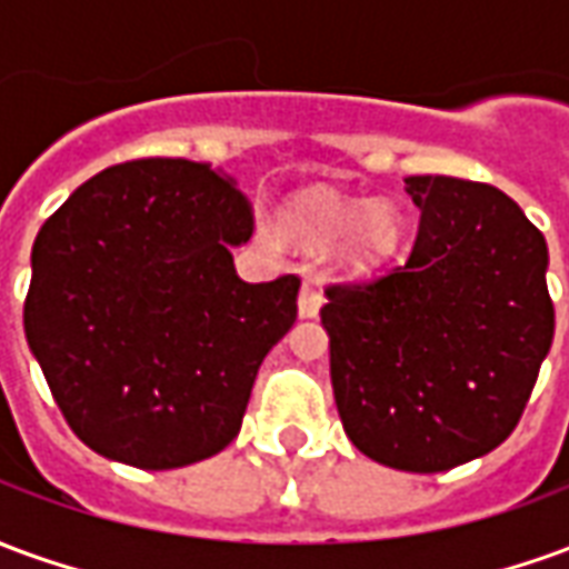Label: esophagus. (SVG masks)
I'll use <instances>...</instances> for the list:
<instances>
[{"instance_id": "34e87169", "label": "esophagus", "mask_w": 569, "mask_h": 569, "mask_svg": "<svg viewBox=\"0 0 569 569\" xmlns=\"http://www.w3.org/2000/svg\"><path fill=\"white\" fill-rule=\"evenodd\" d=\"M320 305H322V292L317 280H305L301 283V292H298V313L310 320V317H317L320 313Z\"/></svg>"}]
</instances>
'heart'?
Returning a JSON list of instances; mask_svg holds the SVG:
<instances>
[{
	"label": "heart",
	"mask_w": 569,
	"mask_h": 569,
	"mask_svg": "<svg viewBox=\"0 0 569 569\" xmlns=\"http://www.w3.org/2000/svg\"><path fill=\"white\" fill-rule=\"evenodd\" d=\"M286 228L310 249L341 243L347 271L369 273L399 252L406 216L390 200L341 198L335 191H308L286 210Z\"/></svg>",
	"instance_id": "obj_1"
}]
</instances>
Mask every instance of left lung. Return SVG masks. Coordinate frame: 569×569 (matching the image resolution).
Instances as JSON below:
<instances>
[{
    "label": "left lung",
    "instance_id": "1",
    "mask_svg": "<svg viewBox=\"0 0 569 569\" xmlns=\"http://www.w3.org/2000/svg\"><path fill=\"white\" fill-rule=\"evenodd\" d=\"M420 210L406 264L329 286L335 406L375 463L445 472L512 436L555 338L546 237L512 198L453 176H408Z\"/></svg>",
    "mask_w": 569,
    "mask_h": 569
}]
</instances>
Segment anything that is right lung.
I'll list each match as a JSON object with an SVG mask.
<instances>
[{
    "label": "right lung",
    "instance_id": "right-lung-1",
    "mask_svg": "<svg viewBox=\"0 0 569 569\" xmlns=\"http://www.w3.org/2000/svg\"><path fill=\"white\" fill-rule=\"evenodd\" d=\"M249 237L234 179L186 158L109 167L42 224L23 332L91 451L176 469L234 441L301 286L240 280L231 247Z\"/></svg>",
    "mask_w": 569,
    "mask_h": 569
}]
</instances>
